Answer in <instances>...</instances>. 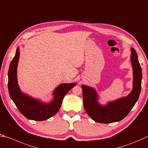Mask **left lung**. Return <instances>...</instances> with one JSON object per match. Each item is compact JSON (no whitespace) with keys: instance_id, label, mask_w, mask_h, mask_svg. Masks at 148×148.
<instances>
[{"instance_id":"8db88e82","label":"left lung","mask_w":148,"mask_h":148,"mask_svg":"<svg viewBox=\"0 0 148 148\" xmlns=\"http://www.w3.org/2000/svg\"><path fill=\"white\" fill-rule=\"evenodd\" d=\"M130 59L133 68V88L126 97H123L102 105L99 95L91 86L82 85L83 103L86 113L99 123H112L121 121L128 115L137 102L141 91L142 68L134 48H131Z\"/></svg>"}]
</instances>
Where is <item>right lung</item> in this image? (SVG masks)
Listing matches in <instances>:
<instances>
[{"instance_id": "right-lung-1", "label": "right lung", "mask_w": 148, "mask_h": 148, "mask_svg": "<svg viewBox=\"0 0 148 148\" xmlns=\"http://www.w3.org/2000/svg\"><path fill=\"white\" fill-rule=\"evenodd\" d=\"M20 49L18 47L8 70V91L11 99L19 111L29 120L42 121L51 118L61 107L66 94L76 86V83H62L55 89L52 95L53 98L49 102L33 98L22 92L17 80V67L20 57Z\"/></svg>"}]
</instances>
